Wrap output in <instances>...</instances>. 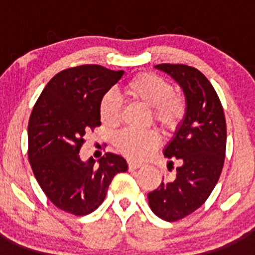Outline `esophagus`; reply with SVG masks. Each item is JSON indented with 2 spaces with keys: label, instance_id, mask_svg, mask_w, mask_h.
<instances>
[{
  "label": "esophagus",
  "instance_id": "34e87169",
  "mask_svg": "<svg viewBox=\"0 0 255 255\" xmlns=\"http://www.w3.org/2000/svg\"><path fill=\"white\" fill-rule=\"evenodd\" d=\"M140 166H142V164L140 163H135V161H128V169H129V171L135 170V169L140 168Z\"/></svg>",
  "mask_w": 255,
  "mask_h": 255
}]
</instances>
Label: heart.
Instances as JSON below:
<instances>
[{
  "label": "heart",
  "instance_id": "b5f03b06",
  "mask_svg": "<svg viewBox=\"0 0 255 255\" xmlns=\"http://www.w3.org/2000/svg\"><path fill=\"white\" fill-rule=\"evenodd\" d=\"M128 97L150 107L153 122L161 129L174 130L186 113V104L166 80L154 74H140L127 82ZM100 117L104 125L113 127L121 120V104L112 94H106L100 102ZM116 146L132 159H143L159 145V135L154 130L135 132L123 129L115 135Z\"/></svg>",
  "mask_w": 255,
  "mask_h": 255
}]
</instances>
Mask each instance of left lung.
Masks as SVG:
<instances>
[{
	"mask_svg": "<svg viewBox=\"0 0 255 255\" xmlns=\"http://www.w3.org/2000/svg\"><path fill=\"white\" fill-rule=\"evenodd\" d=\"M182 89L186 113L175 135L164 149L177 160L175 176L148 194L149 206L161 220L175 222L201 207L215 189L226 155L227 128L223 107L206 76L184 64H159Z\"/></svg>",
	"mask_w": 255,
	"mask_h": 255,
	"instance_id": "8db88e82",
	"label": "left lung"
}]
</instances>
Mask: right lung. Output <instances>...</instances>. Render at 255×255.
I'll return each mask as SVG.
<instances>
[{
  "instance_id": "1",
  "label": "right lung",
  "mask_w": 255,
  "mask_h": 255,
  "mask_svg": "<svg viewBox=\"0 0 255 255\" xmlns=\"http://www.w3.org/2000/svg\"><path fill=\"white\" fill-rule=\"evenodd\" d=\"M125 74L80 65L56 74L40 94L28 123V159L47 197L60 210L85 216L104 202L113 176L127 171L121 155L82 161L87 130L101 126L100 102Z\"/></svg>"
}]
</instances>
